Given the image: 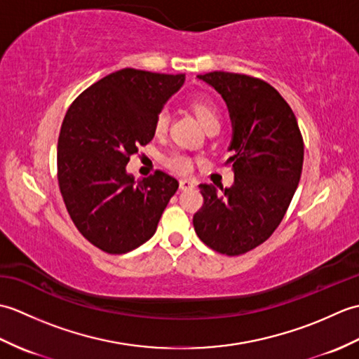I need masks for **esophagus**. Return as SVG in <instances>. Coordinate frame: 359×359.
<instances>
[{"label": "esophagus", "instance_id": "esophagus-1", "mask_svg": "<svg viewBox=\"0 0 359 359\" xmlns=\"http://www.w3.org/2000/svg\"><path fill=\"white\" fill-rule=\"evenodd\" d=\"M179 185H180V189H191L196 187V182L193 179H180Z\"/></svg>", "mask_w": 359, "mask_h": 359}]
</instances>
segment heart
I'll return each instance as SVG.
<instances>
[{
    "mask_svg": "<svg viewBox=\"0 0 359 359\" xmlns=\"http://www.w3.org/2000/svg\"><path fill=\"white\" fill-rule=\"evenodd\" d=\"M189 106H191L193 112L196 114L202 126L207 129V131L220 128V120H222V117H220V109L215 102L208 100V98H194V100L189 103ZM168 121H170L168 111L162 109L157 114L154 121L156 135L165 134L168 129ZM165 163L179 172H187L189 171V168H191V160H189L188 156L182 154V152H171L170 156L165 157Z\"/></svg>",
    "mask_w": 359,
    "mask_h": 359,
    "instance_id": "b5f03b06",
    "label": "heart"
}]
</instances>
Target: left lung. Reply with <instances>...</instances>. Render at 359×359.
Wrapping results in <instances>:
<instances>
[{
	"mask_svg": "<svg viewBox=\"0 0 359 359\" xmlns=\"http://www.w3.org/2000/svg\"><path fill=\"white\" fill-rule=\"evenodd\" d=\"M222 95L233 125L234 184H201L193 217L199 239L217 253L239 256L261 245L284 219L299 184L304 140L288 103L264 80L233 72L197 75Z\"/></svg>",
	"mask_w": 359,
	"mask_h": 359,
	"instance_id": "obj_1",
	"label": "left lung"
}]
</instances>
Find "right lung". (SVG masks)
<instances>
[{
  "instance_id": "1",
  "label": "right lung",
  "mask_w": 359,
  "mask_h": 359,
  "mask_svg": "<svg viewBox=\"0 0 359 359\" xmlns=\"http://www.w3.org/2000/svg\"><path fill=\"white\" fill-rule=\"evenodd\" d=\"M185 75L121 69L75 98L60 129L58 185L72 222L109 255L152 238L179 182L163 171L134 180L129 157L154 137V121Z\"/></svg>"
}]
</instances>
